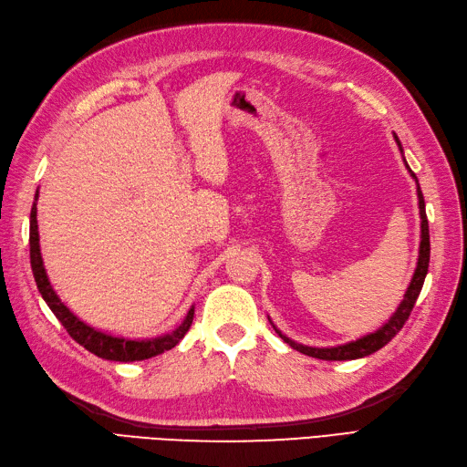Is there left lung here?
<instances>
[{"mask_svg":"<svg viewBox=\"0 0 467 467\" xmlns=\"http://www.w3.org/2000/svg\"><path fill=\"white\" fill-rule=\"evenodd\" d=\"M393 138H396L398 146L401 150V143H400L398 136H393ZM410 173L418 183L416 173H413L411 170H410ZM418 200H420V217H421V242H420L418 267H416V272H413L408 292H406V296H403V302L396 309V314H393L378 331H374V334H368L364 337H359L356 341H349V344L337 346V348H309V346L296 344L294 339L285 337L282 331L275 329V334L282 337L285 344H289L294 349H297L299 354H306L309 358L327 359V361H344V359H358V358H366L369 354H374V351H378L386 344H389L391 337H396L398 331L408 321L413 306H416V302H418V296H420L421 287H423V279H426L428 265H430V225H428V215H426V202H423V193L420 190V183H418Z\"/></svg>","mask_w":467,"mask_h":467,"instance_id":"8db88e82","label":"left lung"}]
</instances>
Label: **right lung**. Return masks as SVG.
Returning a JSON list of instances; mask_svg holds the SVG:
<instances>
[{
	"mask_svg": "<svg viewBox=\"0 0 467 467\" xmlns=\"http://www.w3.org/2000/svg\"><path fill=\"white\" fill-rule=\"evenodd\" d=\"M36 193V202H37ZM34 202L29 215V260H31V272H34L36 284L41 297L46 299L54 316L61 321V326L67 329V334L74 337L79 346H84L91 354L98 358L109 359V361H141L153 356H160L163 351H168L180 344V339L188 334V329L193 321V307L182 321V326L175 327L171 334H165L153 339H126V337H113L109 334H103L99 329H93L91 326L84 324L78 316H74L69 309L61 304V299L51 287L44 260H41L39 252V234H37V203Z\"/></svg>",
	"mask_w": 467,
	"mask_h": 467,
	"instance_id": "right-lung-1",
	"label": "right lung"
}]
</instances>
